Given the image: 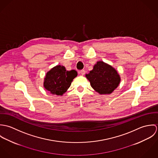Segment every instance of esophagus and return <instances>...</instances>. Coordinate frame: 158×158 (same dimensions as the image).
I'll use <instances>...</instances> for the list:
<instances>
[{
  "label": "esophagus",
  "instance_id": "obj_1",
  "mask_svg": "<svg viewBox=\"0 0 158 158\" xmlns=\"http://www.w3.org/2000/svg\"><path fill=\"white\" fill-rule=\"evenodd\" d=\"M85 70H81L80 72H79V73L81 74V75H84L85 74Z\"/></svg>",
  "mask_w": 158,
  "mask_h": 158
}]
</instances>
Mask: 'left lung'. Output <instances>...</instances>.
<instances>
[{
	"instance_id": "8db88e82",
	"label": "left lung",
	"mask_w": 158,
	"mask_h": 158,
	"mask_svg": "<svg viewBox=\"0 0 158 158\" xmlns=\"http://www.w3.org/2000/svg\"><path fill=\"white\" fill-rule=\"evenodd\" d=\"M86 77L90 81L92 88L100 94H111L120 81L117 72L103 61L97 62Z\"/></svg>"
}]
</instances>
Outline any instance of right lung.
I'll return each mask as SVG.
<instances>
[{
	"instance_id": "obj_1",
	"label": "right lung",
	"mask_w": 158,
	"mask_h": 158,
	"mask_svg": "<svg viewBox=\"0 0 158 158\" xmlns=\"http://www.w3.org/2000/svg\"><path fill=\"white\" fill-rule=\"evenodd\" d=\"M77 76V72L75 70L68 71L64 66H56L47 73L44 86L52 94L62 95Z\"/></svg>"
}]
</instances>
